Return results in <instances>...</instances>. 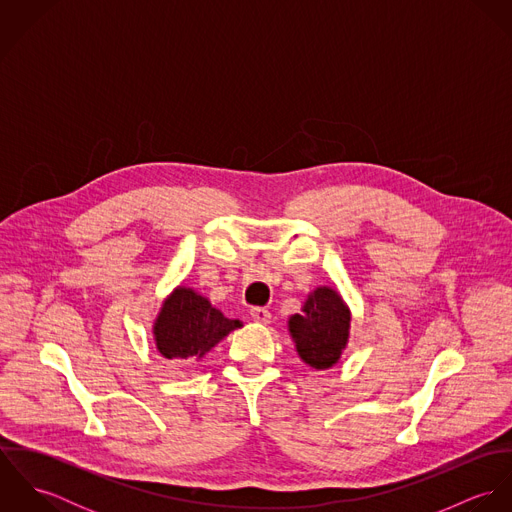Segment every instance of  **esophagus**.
I'll return each instance as SVG.
<instances>
[{"instance_id":"obj_1","label":"esophagus","mask_w":512,"mask_h":512,"mask_svg":"<svg viewBox=\"0 0 512 512\" xmlns=\"http://www.w3.org/2000/svg\"><path fill=\"white\" fill-rule=\"evenodd\" d=\"M250 317L256 321V323H270V311L266 307H252L250 309Z\"/></svg>"}]
</instances>
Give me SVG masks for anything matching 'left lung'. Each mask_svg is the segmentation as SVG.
<instances>
[{"label": "left lung", "mask_w": 512, "mask_h": 512, "mask_svg": "<svg viewBox=\"0 0 512 512\" xmlns=\"http://www.w3.org/2000/svg\"><path fill=\"white\" fill-rule=\"evenodd\" d=\"M288 329L299 359L311 368L327 370L347 349L351 309L337 290L319 286L307 295L301 313L290 317Z\"/></svg>", "instance_id": "left-lung-1"}]
</instances>
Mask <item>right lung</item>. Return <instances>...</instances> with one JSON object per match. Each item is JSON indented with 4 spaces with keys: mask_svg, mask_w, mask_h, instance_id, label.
<instances>
[{
    "mask_svg": "<svg viewBox=\"0 0 512 512\" xmlns=\"http://www.w3.org/2000/svg\"><path fill=\"white\" fill-rule=\"evenodd\" d=\"M238 319H228L211 301L187 286H177L163 299L153 321V341L163 359L201 361L234 329Z\"/></svg>",
    "mask_w": 512,
    "mask_h": 512,
    "instance_id": "obj_1",
    "label": "right lung"
}]
</instances>
